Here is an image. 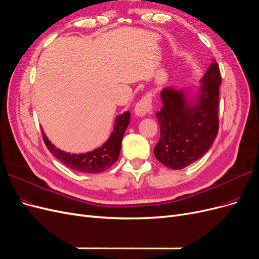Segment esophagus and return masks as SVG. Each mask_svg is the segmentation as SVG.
<instances>
[{
	"instance_id": "esophagus-1",
	"label": "esophagus",
	"mask_w": 259,
	"mask_h": 259,
	"mask_svg": "<svg viewBox=\"0 0 259 259\" xmlns=\"http://www.w3.org/2000/svg\"><path fill=\"white\" fill-rule=\"evenodd\" d=\"M153 110V97L151 94H146L142 97L136 104L135 112L138 116H144L151 114Z\"/></svg>"
}]
</instances>
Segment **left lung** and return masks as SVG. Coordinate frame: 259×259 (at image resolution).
<instances>
[{
  "label": "left lung",
  "mask_w": 259,
  "mask_h": 259,
  "mask_svg": "<svg viewBox=\"0 0 259 259\" xmlns=\"http://www.w3.org/2000/svg\"><path fill=\"white\" fill-rule=\"evenodd\" d=\"M201 94L195 106L173 89L160 94L162 107L156 113L160 138L154 148L158 161L181 170L201 158L210 149L219 132L220 66L215 60L202 78Z\"/></svg>",
  "instance_id": "left-lung-1"
}]
</instances>
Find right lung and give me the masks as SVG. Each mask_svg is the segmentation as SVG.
I'll list each match as a JSON object with an SVG mask.
<instances>
[{"label": "right lung", "instance_id": "add662e5", "mask_svg": "<svg viewBox=\"0 0 259 259\" xmlns=\"http://www.w3.org/2000/svg\"><path fill=\"white\" fill-rule=\"evenodd\" d=\"M130 121V113L126 112L119 115L115 121V127L112 136L101 147L95 149L94 152L86 154H66L65 152L56 148L51 141L43 133V140L47 148L53 155L59 159L68 168L84 173H100L111 168L113 163L117 161L121 148V141L123 133L126 131Z\"/></svg>", "mask_w": 259, "mask_h": 259}]
</instances>
